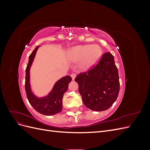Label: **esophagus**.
<instances>
[{"label": "esophagus", "mask_w": 150, "mask_h": 150, "mask_svg": "<svg viewBox=\"0 0 150 150\" xmlns=\"http://www.w3.org/2000/svg\"><path fill=\"white\" fill-rule=\"evenodd\" d=\"M71 77L72 78V80H74L75 78H76V74H74V73H72V74H71Z\"/></svg>", "instance_id": "34e87169"}]
</instances>
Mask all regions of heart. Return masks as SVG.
<instances>
[{
	"label": "heart",
	"mask_w": 150,
	"mask_h": 150,
	"mask_svg": "<svg viewBox=\"0 0 150 150\" xmlns=\"http://www.w3.org/2000/svg\"><path fill=\"white\" fill-rule=\"evenodd\" d=\"M102 56L101 47L98 44L79 45L71 48L69 53V59L73 62H79V68L87 71L92 69L99 62Z\"/></svg>",
	"instance_id": "b5f03b06"
}]
</instances>
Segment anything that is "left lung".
<instances>
[{
  "mask_svg": "<svg viewBox=\"0 0 150 150\" xmlns=\"http://www.w3.org/2000/svg\"><path fill=\"white\" fill-rule=\"evenodd\" d=\"M75 81L84 104L93 111L107 110L118 96V71L110 52L104 54L92 69L77 76Z\"/></svg>",
  "mask_w": 150,
  "mask_h": 150,
  "instance_id": "obj_1",
  "label": "left lung"
}]
</instances>
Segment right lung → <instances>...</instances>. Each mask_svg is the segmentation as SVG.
Masks as SVG:
<instances>
[{"mask_svg": "<svg viewBox=\"0 0 150 150\" xmlns=\"http://www.w3.org/2000/svg\"><path fill=\"white\" fill-rule=\"evenodd\" d=\"M40 46H37L29 57L28 64L25 69V89L27 98L30 105L40 114L52 116L60 112L62 108V98L67 91L68 85L72 81L69 76L63 77L54 84L52 90L47 96L39 98L31 90L30 84V69L34 61L36 52Z\"/></svg>", "mask_w": 150, "mask_h": 150, "instance_id": "add662e5", "label": "right lung"}]
</instances>
